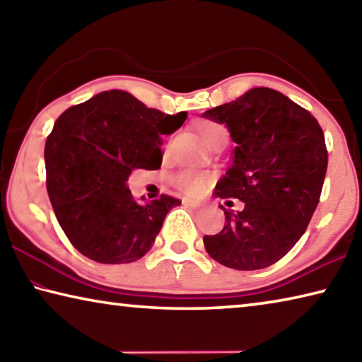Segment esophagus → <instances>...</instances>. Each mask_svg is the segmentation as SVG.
Instances as JSON below:
<instances>
[{"mask_svg":"<svg viewBox=\"0 0 362 362\" xmlns=\"http://www.w3.org/2000/svg\"><path fill=\"white\" fill-rule=\"evenodd\" d=\"M183 204L185 206H189V207H199V206H203V203H201V201H196V199H189V198H183Z\"/></svg>","mask_w":362,"mask_h":362,"instance_id":"1","label":"esophagus"}]
</instances>
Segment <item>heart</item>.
Wrapping results in <instances>:
<instances>
[{
	"label": "heart",
	"mask_w": 362,
	"mask_h": 362,
	"mask_svg": "<svg viewBox=\"0 0 362 362\" xmlns=\"http://www.w3.org/2000/svg\"><path fill=\"white\" fill-rule=\"evenodd\" d=\"M199 134L204 142L214 146L217 144H225L228 139V129L225 126L217 124V122H201L199 124ZM211 180V175L207 173H201V170H192L185 169L180 170L179 174L174 177V183L177 188H180L183 193L187 194H198L207 187Z\"/></svg>",
	"instance_id": "1"
}]
</instances>
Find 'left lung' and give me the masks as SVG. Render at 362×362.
Wrapping results in <instances>:
<instances>
[{
  "instance_id": "obj_1",
  "label": "left lung",
  "mask_w": 362,
  "mask_h": 362,
  "mask_svg": "<svg viewBox=\"0 0 362 362\" xmlns=\"http://www.w3.org/2000/svg\"><path fill=\"white\" fill-rule=\"evenodd\" d=\"M236 144L233 163L217 182L216 198H236L240 212L225 211V226L204 236L214 260L235 269L267 268L289 252L320 203L327 150L320 122L289 97L269 88L207 110Z\"/></svg>"
}]
</instances>
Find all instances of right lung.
Segmentation results:
<instances>
[{
    "label": "right lung",
    "instance_id": "obj_1",
    "mask_svg": "<svg viewBox=\"0 0 362 362\" xmlns=\"http://www.w3.org/2000/svg\"><path fill=\"white\" fill-rule=\"evenodd\" d=\"M187 112L166 115L126 90L100 93L59 116L46 140V188L70 243L99 263H131L151 249L180 199L137 201L127 187L134 169H158L161 136Z\"/></svg>",
    "mask_w": 362,
    "mask_h": 362
}]
</instances>
